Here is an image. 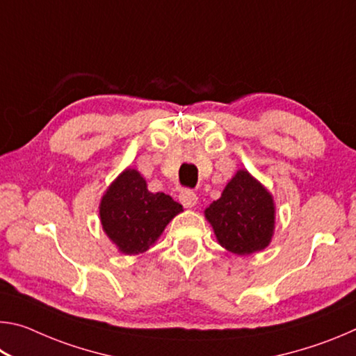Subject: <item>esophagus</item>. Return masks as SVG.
<instances>
[{"instance_id":"esophagus-1","label":"esophagus","mask_w":356,"mask_h":356,"mask_svg":"<svg viewBox=\"0 0 356 356\" xmlns=\"http://www.w3.org/2000/svg\"><path fill=\"white\" fill-rule=\"evenodd\" d=\"M179 200H180V202H182L184 207L191 209V207L196 206L197 195L191 190H182V191H180V195H179Z\"/></svg>"}]
</instances>
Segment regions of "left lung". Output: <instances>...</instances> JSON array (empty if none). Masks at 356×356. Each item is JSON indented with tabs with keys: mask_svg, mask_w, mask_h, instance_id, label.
<instances>
[{
	"mask_svg": "<svg viewBox=\"0 0 356 356\" xmlns=\"http://www.w3.org/2000/svg\"><path fill=\"white\" fill-rule=\"evenodd\" d=\"M218 243L245 256L267 248L275 229V202L267 188L248 171L236 172L220 200L206 209Z\"/></svg>",
	"mask_w": 356,
	"mask_h": 356,
	"instance_id": "1",
	"label": "left lung"
}]
</instances>
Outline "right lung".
<instances>
[{"label": "right lung", "mask_w": 356, "mask_h": 356, "mask_svg": "<svg viewBox=\"0 0 356 356\" xmlns=\"http://www.w3.org/2000/svg\"><path fill=\"white\" fill-rule=\"evenodd\" d=\"M102 227L124 254L147 251L182 206L165 193H150L136 170H125L100 202Z\"/></svg>", "instance_id": "right-lung-1"}]
</instances>
